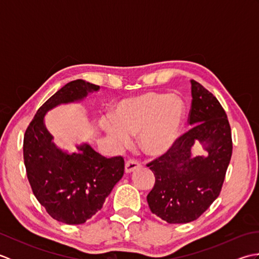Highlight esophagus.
I'll return each instance as SVG.
<instances>
[{
	"instance_id": "1",
	"label": "esophagus",
	"mask_w": 259,
	"mask_h": 259,
	"mask_svg": "<svg viewBox=\"0 0 259 259\" xmlns=\"http://www.w3.org/2000/svg\"><path fill=\"white\" fill-rule=\"evenodd\" d=\"M125 172L126 174H130L135 171L136 169L140 168V162L137 161V160H134V159H130V160H128L125 162Z\"/></svg>"
}]
</instances>
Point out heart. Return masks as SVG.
Here are the masks:
<instances>
[{
    "label": "heart",
    "instance_id": "b5f03b06",
    "mask_svg": "<svg viewBox=\"0 0 259 259\" xmlns=\"http://www.w3.org/2000/svg\"><path fill=\"white\" fill-rule=\"evenodd\" d=\"M185 118V103L177 95L145 92L119 101L112 115L102 117L100 123L119 147L130 144L138 135L146 155L158 157L174 146L180 135Z\"/></svg>",
    "mask_w": 259,
    "mask_h": 259
}]
</instances>
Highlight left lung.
<instances>
[{
	"label": "left lung",
	"instance_id": "8db88e82",
	"mask_svg": "<svg viewBox=\"0 0 259 259\" xmlns=\"http://www.w3.org/2000/svg\"><path fill=\"white\" fill-rule=\"evenodd\" d=\"M191 82L188 122L192 128L174 146L147 164L155 175V186L147 196L152 213L169 224L196 221L221 194L233 152L232 131L224 108L211 92ZM198 140L208 155L192 157Z\"/></svg>",
	"mask_w": 259,
	"mask_h": 259
}]
</instances>
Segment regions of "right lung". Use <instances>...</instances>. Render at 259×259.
<instances>
[{"label":"right lung","instance_id":"right-lung-1","mask_svg":"<svg viewBox=\"0 0 259 259\" xmlns=\"http://www.w3.org/2000/svg\"><path fill=\"white\" fill-rule=\"evenodd\" d=\"M99 85L71 81L42 104L25 130L23 158L33 194L47 212L68 225L85 223L103 206L114 185L122 178L121 156L106 158L83 144L68 153L53 144L45 117L61 103L80 101Z\"/></svg>","mask_w":259,"mask_h":259}]
</instances>
